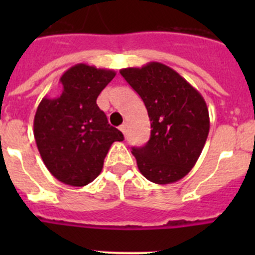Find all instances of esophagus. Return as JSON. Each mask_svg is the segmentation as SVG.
Listing matches in <instances>:
<instances>
[{"label":"esophagus","instance_id":"1","mask_svg":"<svg viewBox=\"0 0 255 255\" xmlns=\"http://www.w3.org/2000/svg\"><path fill=\"white\" fill-rule=\"evenodd\" d=\"M120 130H121V132H123L124 135L126 134V124H123V125L120 126Z\"/></svg>","mask_w":255,"mask_h":255}]
</instances>
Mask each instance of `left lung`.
<instances>
[{"label": "left lung", "mask_w": 255, "mask_h": 255, "mask_svg": "<svg viewBox=\"0 0 255 255\" xmlns=\"http://www.w3.org/2000/svg\"><path fill=\"white\" fill-rule=\"evenodd\" d=\"M120 74L143 100L152 128L148 143L132 147L139 171L159 185L179 181L194 167L206 144V101L180 74L161 62L126 67Z\"/></svg>", "instance_id": "1"}]
</instances>
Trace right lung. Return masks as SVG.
Segmentation results:
<instances>
[{
  "mask_svg": "<svg viewBox=\"0 0 255 255\" xmlns=\"http://www.w3.org/2000/svg\"><path fill=\"white\" fill-rule=\"evenodd\" d=\"M114 70L87 64L70 67L60 78L62 93L44 97L34 116V138L49 172L66 185L84 186L103 168L120 130L108 124L97 98L115 78Z\"/></svg>",
  "mask_w": 255,
  "mask_h": 255,
  "instance_id": "add662e5",
  "label": "right lung"
}]
</instances>
